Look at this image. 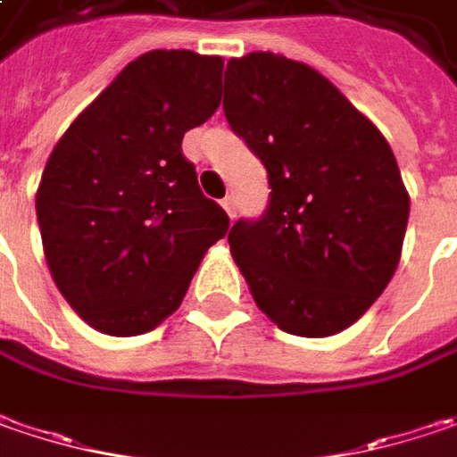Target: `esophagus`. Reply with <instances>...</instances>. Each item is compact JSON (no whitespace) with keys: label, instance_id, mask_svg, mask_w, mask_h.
Wrapping results in <instances>:
<instances>
[{"label":"esophagus","instance_id":"1","mask_svg":"<svg viewBox=\"0 0 457 457\" xmlns=\"http://www.w3.org/2000/svg\"><path fill=\"white\" fill-rule=\"evenodd\" d=\"M220 205H223V211H226L228 216L231 218L237 216V200H234L231 195H228V197H223V200H220Z\"/></svg>","mask_w":457,"mask_h":457}]
</instances>
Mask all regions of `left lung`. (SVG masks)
<instances>
[{"mask_svg":"<svg viewBox=\"0 0 457 457\" xmlns=\"http://www.w3.org/2000/svg\"><path fill=\"white\" fill-rule=\"evenodd\" d=\"M223 112L270 177V208L228 231L257 308L295 337L339 334L401 260L409 193L396 156L324 74L254 51L231 58Z\"/></svg>","mask_w":457,"mask_h":457,"instance_id":"8db88e82","label":"left lung"}]
</instances>
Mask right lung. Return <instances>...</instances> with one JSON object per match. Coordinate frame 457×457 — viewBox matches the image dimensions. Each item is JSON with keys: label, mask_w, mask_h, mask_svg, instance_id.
<instances>
[{"label": "right lung", "mask_w": 457, "mask_h": 457, "mask_svg": "<svg viewBox=\"0 0 457 457\" xmlns=\"http://www.w3.org/2000/svg\"><path fill=\"white\" fill-rule=\"evenodd\" d=\"M220 56L149 51L58 138L35 193L51 278L92 329L136 337L179 308L228 216L182 138L220 104Z\"/></svg>", "instance_id": "add662e5"}]
</instances>
